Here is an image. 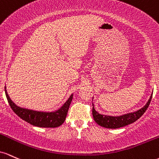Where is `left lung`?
<instances>
[{"instance_id": "8db88e82", "label": "left lung", "mask_w": 159, "mask_h": 159, "mask_svg": "<svg viewBox=\"0 0 159 159\" xmlns=\"http://www.w3.org/2000/svg\"><path fill=\"white\" fill-rule=\"evenodd\" d=\"M152 97V94L151 95L147 104L143 107L137 110L134 113H131L125 114V115L120 116H105L99 114L94 110V104L92 103V115H93L94 120L95 121L97 124L99 125L102 126L103 128H119L124 127V126L128 125L131 124L134 122L139 118L141 117V116L146 112L149 107V103L151 102Z\"/></svg>"}]
</instances>
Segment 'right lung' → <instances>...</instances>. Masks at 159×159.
<instances>
[{"label": "right lung", "mask_w": 159, "mask_h": 159, "mask_svg": "<svg viewBox=\"0 0 159 159\" xmlns=\"http://www.w3.org/2000/svg\"><path fill=\"white\" fill-rule=\"evenodd\" d=\"M5 94H6L9 104L14 113L23 120L30 123L32 125L41 128H56L63 124L73 99V94H71L70 97L59 110L56 112L46 113V112L34 111V110H28V109L19 107L12 102L6 90H5Z\"/></svg>", "instance_id": "obj_1"}]
</instances>
